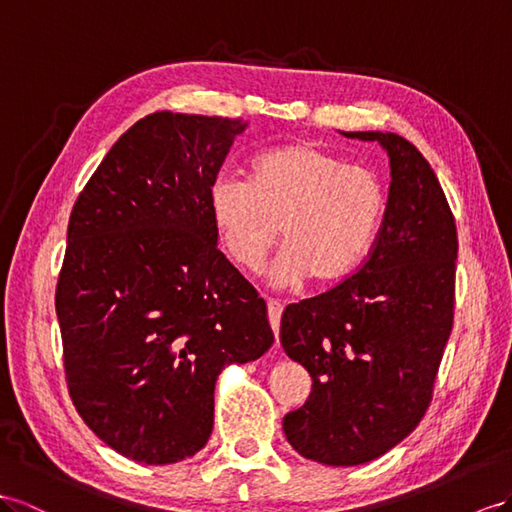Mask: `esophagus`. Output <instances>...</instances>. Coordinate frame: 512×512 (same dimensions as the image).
Returning a JSON list of instances; mask_svg holds the SVG:
<instances>
[{"instance_id":"34e87169","label":"esophagus","mask_w":512,"mask_h":512,"mask_svg":"<svg viewBox=\"0 0 512 512\" xmlns=\"http://www.w3.org/2000/svg\"><path fill=\"white\" fill-rule=\"evenodd\" d=\"M281 313H283V303L277 298H270L268 300V320L272 324V331L274 337L279 339V324H281Z\"/></svg>"}]
</instances>
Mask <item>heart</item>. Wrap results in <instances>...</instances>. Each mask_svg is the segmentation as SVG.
Returning <instances> with one entry per match:
<instances>
[{
    "mask_svg": "<svg viewBox=\"0 0 512 512\" xmlns=\"http://www.w3.org/2000/svg\"><path fill=\"white\" fill-rule=\"evenodd\" d=\"M385 209L376 173L311 142L261 149L246 164V181L218 177L207 194L220 246L242 270L264 268L283 231L274 268L281 285L348 277L370 253Z\"/></svg>",
    "mask_w": 512,
    "mask_h": 512,
    "instance_id": "heart-1",
    "label": "heart"
}]
</instances>
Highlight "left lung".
Segmentation results:
<instances>
[{
	"instance_id": "1",
	"label": "left lung",
	"mask_w": 512,
	"mask_h": 512,
	"mask_svg": "<svg viewBox=\"0 0 512 512\" xmlns=\"http://www.w3.org/2000/svg\"><path fill=\"white\" fill-rule=\"evenodd\" d=\"M348 138L387 149L383 225L361 266L283 311L281 344L311 374L307 402L283 417L292 448L324 465L389 452L426 415L454 322L458 238L426 157L383 131Z\"/></svg>"
}]
</instances>
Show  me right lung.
<instances>
[{
    "instance_id": "obj_1",
    "label": "right lung",
    "mask_w": 512,
    "mask_h": 512,
    "mask_svg": "<svg viewBox=\"0 0 512 512\" xmlns=\"http://www.w3.org/2000/svg\"><path fill=\"white\" fill-rule=\"evenodd\" d=\"M242 119L155 112L77 196L56 285L69 396L112 450L147 465L199 452L229 363L272 346L268 309L207 212Z\"/></svg>"
}]
</instances>
